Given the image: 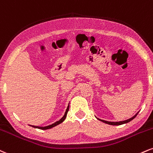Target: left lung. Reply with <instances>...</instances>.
Returning <instances> with one entry per match:
<instances>
[{"mask_svg":"<svg viewBox=\"0 0 153 153\" xmlns=\"http://www.w3.org/2000/svg\"><path fill=\"white\" fill-rule=\"evenodd\" d=\"M137 114H138V112L137 113V114H135V115L132 117V118H130V119H128V120H125V121L115 122V123H114V122H108V121H105V120H102L98 119V118H97V119H98L99 120H100V121L103 122V123H106V124H108V125H123V124H125V123H129V122H130L131 120H132L134 119V118H135V117L137 115Z\"/></svg>","mask_w":153,"mask_h":153,"instance_id":"left-lung-1","label":"left lung"}]
</instances>
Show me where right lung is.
<instances>
[{
    "mask_svg": "<svg viewBox=\"0 0 153 153\" xmlns=\"http://www.w3.org/2000/svg\"><path fill=\"white\" fill-rule=\"evenodd\" d=\"M69 105H68L67 109H66V112H65V114H64V115L63 116V117L62 118V119L59 120V121L56 122V123H54L53 124H52V125H48V126H46V127H38V126H33H33H32V127H34V128L41 129V130H48V129H51V128H52V127L56 126V125H59V124H61L62 123H63V122L64 121V120L66 119V114H67V112H68V111H69ZM30 126H31V125H30Z\"/></svg>",
    "mask_w": 153,
    "mask_h": 153,
    "instance_id": "add662e5",
    "label": "right lung"
}]
</instances>
